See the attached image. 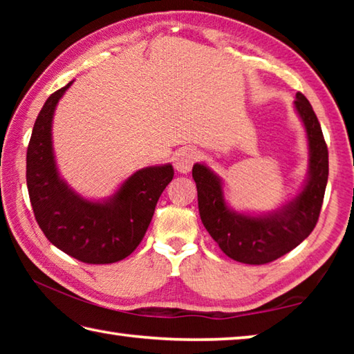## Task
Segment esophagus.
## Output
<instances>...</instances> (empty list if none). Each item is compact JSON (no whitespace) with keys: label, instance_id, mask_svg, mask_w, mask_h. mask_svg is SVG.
<instances>
[{"label":"esophagus","instance_id":"34e87169","mask_svg":"<svg viewBox=\"0 0 354 354\" xmlns=\"http://www.w3.org/2000/svg\"><path fill=\"white\" fill-rule=\"evenodd\" d=\"M196 159H198V151L192 147H184L179 148L173 156V165L179 173H189Z\"/></svg>","mask_w":354,"mask_h":354}]
</instances>
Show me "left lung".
Listing matches in <instances>:
<instances>
[{"mask_svg":"<svg viewBox=\"0 0 354 354\" xmlns=\"http://www.w3.org/2000/svg\"><path fill=\"white\" fill-rule=\"evenodd\" d=\"M293 106L308 137V176L298 194L281 207L266 214L237 212L226 203L218 175L206 164L192 169L203 225L221 251L237 262L261 266L278 259L298 247L319 220L328 183V147L306 97L298 92Z\"/></svg>","mask_w":354,"mask_h":354,"instance_id":"obj_1","label":"left lung"}]
</instances>
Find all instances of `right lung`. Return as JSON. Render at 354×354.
Segmentation results:
<instances>
[{
  "instance_id": "obj_1",
  "label": "right lung",
  "mask_w": 354,
  "mask_h": 354,
  "mask_svg": "<svg viewBox=\"0 0 354 354\" xmlns=\"http://www.w3.org/2000/svg\"><path fill=\"white\" fill-rule=\"evenodd\" d=\"M73 84L50 95L34 123L26 153V183L35 220L48 241L86 263H112L142 242L160 194L173 179L171 164L133 173L109 198L81 196L59 175L53 149V117Z\"/></svg>"
}]
</instances>
